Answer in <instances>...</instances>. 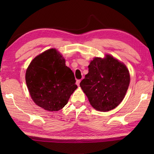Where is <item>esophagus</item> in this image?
Masks as SVG:
<instances>
[{"mask_svg":"<svg viewBox=\"0 0 154 154\" xmlns=\"http://www.w3.org/2000/svg\"><path fill=\"white\" fill-rule=\"evenodd\" d=\"M81 83V80L80 79H79V80H77V81H76V84L78 86H79V83Z\"/></svg>","mask_w":154,"mask_h":154,"instance_id":"obj_1","label":"esophagus"}]
</instances>
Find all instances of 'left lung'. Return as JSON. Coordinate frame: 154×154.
<instances>
[{
  "instance_id": "8db88e82",
  "label": "left lung",
  "mask_w": 154,
  "mask_h": 154,
  "mask_svg": "<svg viewBox=\"0 0 154 154\" xmlns=\"http://www.w3.org/2000/svg\"><path fill=\"white\" fill-rule=\"evenodd\" d=\"M89 73L80 83L91 105L97 110L109 111L119 105L128 89L130 77L123 63L110 55L94 57Z\"/></svg>"
}]
</instances>
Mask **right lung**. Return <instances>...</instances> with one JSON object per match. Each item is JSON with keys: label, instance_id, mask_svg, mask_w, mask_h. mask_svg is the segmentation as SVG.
Wrapping results in <instances>:
<instances>
[{"label": "right lung", "instance_id": "1", "mask_svg": "<svg viewBox=\"0 0 154 154\" xmlns=\"http://www.w3.org/2000/svg\"><path fill=\"white\" fill-rule=\"evenodd\" d=\"M26 82L34 102L48 111L63 109L77 88L73 71L54 48L31 61L26 72Z\"/></svg>", "mask_w": 154, "mask_h": 154}]
</instances>
